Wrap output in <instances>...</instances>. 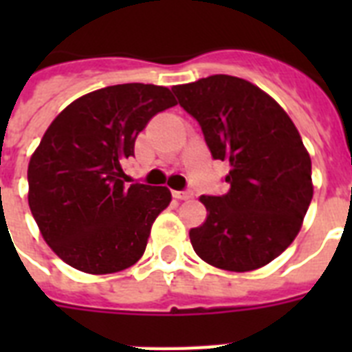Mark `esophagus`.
<instances>
[{"instance_id": "34e87169", "label": "esophagus", "mask_w": 352, "mask_h": 352, "mask_svg": "<svg viewBox=\"0 0 352 352\" xmlns=\"http://www.w3.org/2000/svg\"><path fill=\"white\" fill-rule=\"evenodd\" d=\"M173 197L179 199V201H188V199L193 197L192 190H186V192H173Z\"/></svg>"}]
</instances>
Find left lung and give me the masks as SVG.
<instances>
[{
  "label": "left lung",
  "mask_w": 352,
  "mask_h": 352,
  "mask_svg": "<svg viewBox=\"0 0 352 352\" xmlns=\"http://www.w3.org/2000/svg\"><path fill=\"white\" fill-rule=\"evenodd\" d=\"M171 91L199 122L212 157L230 166V190L199 199L208 214L190 230L193 250L230 272L265 267L296 239L312 201L311 155L294 122L237 76L214 74Z\"/></svg>",
  "instance_id": "8db88e82"
}]
</instances>
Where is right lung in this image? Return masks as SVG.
<instances>
[{
	"label": "right lung",
	"instance_id": "obj_1",
	"mask_svg": "<svg viewBox=\"0 0 352 352\" xmlns=\"http://www.w3.org/2000/svg\"><path fill=\"white\" fill-rule=\"evenodd\" d=\"M177 100L153 84H120L71 102L30 157L29 206L45 243L87 274L120 272L142 257L166 186L129 184L122 162L146 124Z\"/></svg>",
	"mask_w": 352,
	"mask_h": 352
}]
</instances>
